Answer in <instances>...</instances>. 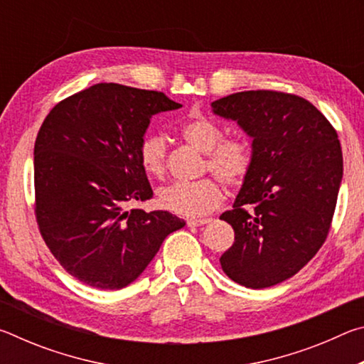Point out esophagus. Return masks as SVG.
Returning a JSON list of instances; mask_svg holds the SVG:
<instances>
[{
    "instance_id": "esophagus-1",
    "label": "esophagus",
    "mask_w": 364,
    "mask_h": 364,
    "mask_svg": "<svg viewBox=\"0 0 364 364\" xmlns=\"http://www.w3.org/2000/svg\"><path fill=\"white\" fill-rule=\"evenodd\" d=\"M212 218H199V220H189L188 226H204L207 223H210Z\"/></svg>"
}]
</instances>
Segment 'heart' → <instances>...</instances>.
Segmentation results:
<instances>
[{
  "mask_svg": "<svg viewBox=\"0 0 364 364\" xmlns=\"http://www.w3.org/2000/svg\"><path fill=\"white\" fill-rule=\"evenodd\" d=\"M183 138L197 151L207 154L205 168L230 184L241 183L249 173L252 152L242 139H223L217 123L197 117L181 127ZM139 160L147 175L160 178L167 170V139L160 133L146 134L139 146ZM223 200V189L213 178L176 181L159 191V204L181 217H204Z\"/></svg>",
  "mask_w": 364,
  "mask_h": 364,
  "instance_id": "1",
  "label": "heart"
}]
</instances>
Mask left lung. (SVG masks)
Here are the masks:
<instances>
[{"label":"left lung","instance_id":"left-lung-1","mask_svg":"<svg viewBox=\"0 0 364 364\" xmlns=\"http://www.w3.org/2000/svg\"><path fill=\"white\" fill-rule=\"evenodd\" d=\"M210 106L252 139L249 173L232 210L220 217L234 230L220 264L241 286L279 284L316 255L329 232L343 175L337 133L295 95L241 91Z\"/></svg>","mask_w":364,"mask_h":364}]
</instances>
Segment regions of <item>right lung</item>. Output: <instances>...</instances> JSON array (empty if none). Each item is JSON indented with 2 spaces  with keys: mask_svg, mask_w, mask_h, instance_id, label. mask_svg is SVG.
Listing matches in <instances>:
<instances>
[{
  "mask_svg": "<svg viewBox=\"0 0 364 364\" xmlns=\"http://www.w3.org/2000/svg\"><path fill=\"white\" fill-rule=\"evenodd\" d=\"M180 107L159 91L97 83L43 122L33 151L36 220L51 254L83 284H132L186 225L165 210H128L152 197L139 160L152 115Z\"/></svg>",
  "mask_w": 364,
  "mask_h": 364,
  "instance_id": "obj_1",
  "label": "right lung"
}]
</instances>
